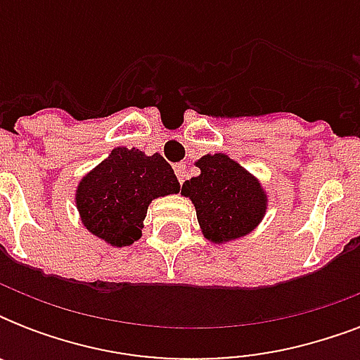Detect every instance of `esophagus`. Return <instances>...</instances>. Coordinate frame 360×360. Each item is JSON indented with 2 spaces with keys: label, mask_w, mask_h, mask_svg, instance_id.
I'll use <instances>...</instances> for the list:
<instances>
[{
  "label": "esophagus",
  "mask_w": 360,
  "mask_h": 360,
  "mask_svg": "<svg viewBox=\"0 0 360 360\" xmlns=\"http://www.w3.org/2000/svg\"><path fill=\"white\" fill-rule=\"evenodd\" d=\"M175 169V175H177V179H179V183H183L185 181V175H186V164H175L174 166Z\"/></svg>",
  "instance_id": "34e87169"
}]
</instances>
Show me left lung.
Here are the masks:
<instances>
[{
	"mask_svg": "<svg viewBox=\"0 0 360 360\" xmlns=\"http://www.w3.org/2000/svg\"><path fill=\"white\" fill-rule=\"evenodd\" d=\"M194 164L200 175L185 181L181 194L194 203L203 237L226 245L256 230L269 205L267 191L256 175L226 153L203 155Z\"/></svg>",
	"mask_w": 360,
	"mask_h": 360,
	"instance_id": "8db88e82",
	"label": "left lung"
}]
</instances>
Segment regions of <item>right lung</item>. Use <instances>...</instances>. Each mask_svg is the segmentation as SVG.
I'll return each instance as SVG.
<instances>
[{
	"instance_id": "right-lung-1",
	"label": "right lung",
	"mask_w": 360,
	"mask_h": 360,
	"mask_svg": "<svg viewBox=\"0 0 360 360\" xmlns=\"http://www.w3.org/2000/svg\"><path fill=\"white\" fill-rule=\"evenodd\" d=\"M179 181L162 155L115 147L76 186L75 203L91 236L121 248L141 237L147 207L179 192Z\"/></svg>"
}]
</instances>
